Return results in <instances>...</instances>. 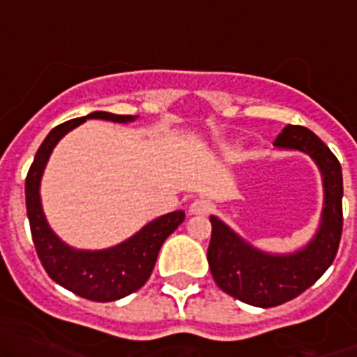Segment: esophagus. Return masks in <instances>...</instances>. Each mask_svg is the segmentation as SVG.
<instances>
[{
	"mask_svg": "<svg viewBox=\"0 0 357 357\" xmlns=\"http://www.w3.org/2000/svg\"><path fill=\"white\" fill-rule=\"evenodd\" d=\"M212 211H214V204L207 199H197L192 202V205H190V214H208V212Z\"/></svg>",
	"mask_w": 357,
	"mask_h": 357,
	"instance_id": "34e87169",
	"label": "esophagus"
}]
</instances>
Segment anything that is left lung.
Instances as JSON below:
<instances>
[{
  "instance_id": "1",
  "label": "left lung",
  "mask_w": 357,
  "mask_h": 357,
  "mask_svg": "<svg viewBox=\"0 0 357 357\" xmlns=\"http://www.w3.org/2000/svg\"><path fill=\"white\" fill-rule=\"evenodd\" d=\"M278 149L301 150L318 164L325 185L321 225L312 242L289 255H271L243 242L221 219L211 215L212 236L207 261L218 287L231 297L257 307L285 304L332 266L342 236V167L332 150L304 126H285L276 136Z\"/></svg>"
}]
</instances>
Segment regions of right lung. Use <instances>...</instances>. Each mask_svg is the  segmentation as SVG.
Masks as SVG:
<instances>
[{
	"label": "right lung",
	"instance_id": "add662e5",
	"mask_svg": "<svg viewBox=\"0 0 357 357\" xmlns=\"http://www.w3.org/2000/svg\"><path fill=\"white\" fill-rule=\"evenodd\" d=\"M86 119H105L114 122H129L132 115H117L109 112H93L86 117L72 119L50 131L36 152L25 178V205L31 225L32 242L50 278L70 290L72 294L95 302H112L139 290L155 268L162 243L185 221V212L176 211L149 222L121 245L98 252L75 250L67 247L46 222L39 200V181L50 153L59 139L70 129L86 122Z\"/></svg>",
	"mask_w": 357,
	"mask_h": 357
}]
</instances>
